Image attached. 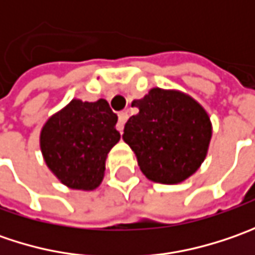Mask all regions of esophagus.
I'll return each instance as SVG.
<instances>
[{"instance_id": "obj_1", "label": "esophagus", "mask_w": 255, "mask_h": 255, "mask_svg": "<svg viewBox=\"0 0 255 255\" xmlns=\"http://www.w3.org/2000/svg\"><path fill=\"white\" fill-rule=\"evenodd\" d=\"M128 118H129V115L128 112H121L119 113V122L116 125V129L119 130V132H123V128H125V123L128 121Z\"/></svg>"}]
</instances>
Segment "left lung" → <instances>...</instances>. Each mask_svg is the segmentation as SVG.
<instances>
[{
	"label": "left lung",
	"instance_id": "8db88e82",
	"mask_svg": "<svg viewBox=\"0 0 255 255\" xmlns=\"http://www.w3.org/2000/svg\"><path fill=\"white\" fill-rule=\"evenodd\" d=\"M132 106L139 113L125 125L123 140L143 174L154 183L177 184L196 173L211 139L210 118L200 103L179 91L153 88Z\"/></svg>",
	"mask_w": 255,
	"mask_h": 255
}]
</instances>
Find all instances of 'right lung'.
Here are the masks:
<instances>
[{
    "instance_id": "right-lung-1",
    "label": "right lung",
    "mask_w": 255,
    "mask_h": 255,
    "mask_svg": "<svg viewBox=\"0 0 255 255\" xmlns=\"http://www.w3.org/2000/svg\"><path fill=\"white\" fill-rule=\"evenodd\" d=\"M116 122L118 116L105 99L71 101L41 130L46 166L69 189H96L105 174L106 156L121 139Z\"/></svg>"
}]
</instances>
